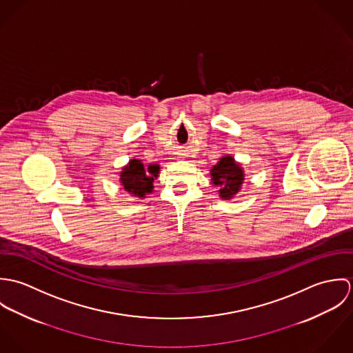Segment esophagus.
<instances>
[{
    "instance_id": "1",
    "label": "esophagus",
    "mask_w": 353,
    "mask_h": 353,
    "mask_svg": "<svg viewBox=\"0 0 353 353\" xmlns=\"http://www.w3.org/2000/svg\"><path fill=\"white\" fill-rule=\"evenodd\" d=\"M178 156H179V159H185V157L188 156V152L181 151L179 153H178Z\"/></svg>"
}]
</instances>
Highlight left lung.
<instances>
[{
    "label": "left lung",
    "mask_w": 353,
    "mask_h": 353,
    "mask_svg": "<svg viewBox=\"0 0 353 353\" xmlns=\"http://www.w3.org/2000/svg\"><path fill=\"white\" fill-rule=\"evenodd\" d=\"M210 183L221 200H232L245 183V170L232 154H224L210 168Z\"/></svg>",
    "instance_id": "8db88e82"
}]
</instances>
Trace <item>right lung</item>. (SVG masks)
<instances>
[{
	"label": "right lung",
	"mask_w": 353,
	"mask_h": 353,
	"mask_svg": "<svg viewBox=\"0 0 353 353\" xmlns=\"http://www.w3.org/2000/svg\"><path fill=\"white\" fill-rule=\"evenodd\" d=\"M159 164L144 167L140 159H130L129 163L121 168L119 183L130 196L145 199L147 194L153 192V182L159 176Z\"/></svg>",
	"instance_id": "add662e5"
}]
</instances>
